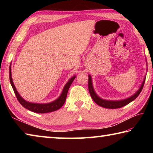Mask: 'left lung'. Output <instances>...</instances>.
<instances>
[{
  "label": "left lung",
  "instance_id": "obj_1",
  "mask_svg": "<svg viewBox=\"0 0 153 153\" xmlns=\"http://www.w3.org/2000/svg\"><path fill=\"white\" fill-rule=\"evenodd\" d=\"M146 62H147V61H146ZM146 76H145L143 81H142L141 86L139 88V89L137 90V91L134 93L133 95H131V97L126 98H125V99H122V100H111L102 99V98H101L100 97H98L97 93L95 92L94 87H93V84H92V77L90 75H88V90H89L90 94V96H91V97L93 99V100H94V101L97 103V105H98L102 107L107 108H118L123 107H124V106H126L128 104H129V102L133 101V100H135L136 98L138 97L140 93L141 92L142 88H143V86H144V84L145 82V79H146Z\"/></svg>",
  "mask_w": 153,
  "mask_h": 153
}]
</instances>
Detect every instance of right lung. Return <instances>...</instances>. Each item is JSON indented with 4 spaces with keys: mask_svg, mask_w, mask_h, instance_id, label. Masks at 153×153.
<instances>
[{
    "mask_svg": "<svg viewBox=\"0 0 153 153\" xmlns=\"http://www.w3.org/2000/svg\"><path fill=\"white\" fill-rule=\"evenodd\" d=\"M76 76H73L69 79V81L67 82V84L65 85V86L63 89L61 95L59 96L58 98H56L55 100L53 102H48V103H34V102H30L26 101L25 99H24L22 97H21L19 92L15 88V85L13 84L12 79V75H11V63L9 67V79L10 82H11V86L13 89V91L15 92V94L16 96L18 101L22 105L24 108H27V109L30 110L31 111H33L34 113H50L53 112V111H55L60 108L62 106L65 102L67 94L68 92V90L69 87L71 86L72 82L76 78Z\"/></svg>",
    "mask_w": 153,
    "mask_h": 153,
    "instance_id": "add662e5",
    "label": "right lung"
}]
</instances>
